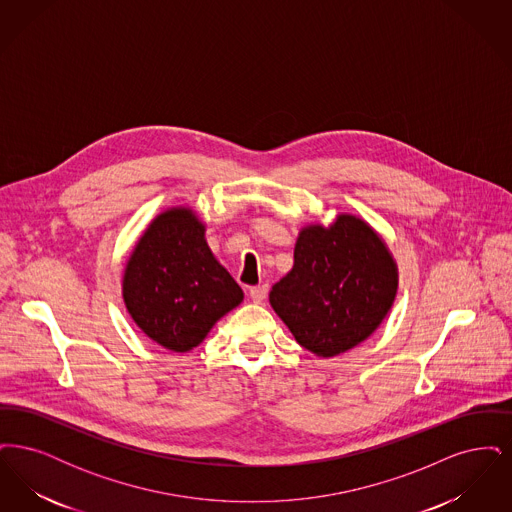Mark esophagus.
I'll return each mask as SVG.
<instances>
[{
	"instance_id": "esophagus-1",
	"label": "esophagus",
	"mask_w": 512,
	"mask_h": 512,
	"mask_svg": "<svg viewBox=\"0 0 512 512\" xmlns=\"http://www.w3.org/2000/svg\"><path fill=\"white\" fill-rule=\"evenodd\" d=\"M267 286H253L249 288V295L253 299V303H263L267 299Z\"/></svg>"
}]
</instances>
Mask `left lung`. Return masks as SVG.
Returning <instances> with one entry per match:
<instances>
[{
	"mask_svg": "<svg viewBox=\"0 0 512 512\" xmlns=\"http://www.w3.org/2000/svg\"><path fill=\"white\" fill-rule=\"evenodd\" d=\"M399 284L386 242L355 215L301 228L293 268L272 286L270 305L317 357L365 341L390 313Z\"/></svg>",
	"mask_w": 512,
	"mask_h": 512,
	"instance_id": "left-lung-1",
	"label": "left lung"
}]
</instances>
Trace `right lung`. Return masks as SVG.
Here are the masks:
<instances>
[{
	"label": "right lung",
	"instance_id": "obj_1",
	"mask_svg": "<svg viewBox=\"0 0 512 512\" xmlns=\"http://www.w3.org/2000/svg\"><path fill=\"white\" fill-rule=\"evenodd\" d=\"M122 299L149 340L186 353L242 303L244 292L215 259L194 211L172 207L151 220L130 253Z\"/></svg>",
	"mask_w": 512,
	"mask_h": 512
}]
</instances>
